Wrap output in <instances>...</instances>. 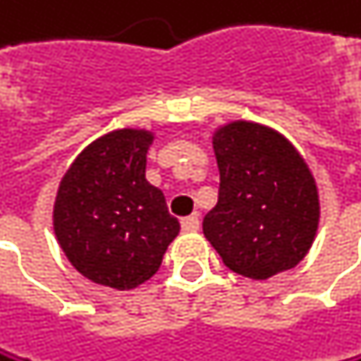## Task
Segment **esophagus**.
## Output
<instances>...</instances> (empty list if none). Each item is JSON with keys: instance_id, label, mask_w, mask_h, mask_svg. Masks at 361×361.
I'll return each instance as SVG.
<instances>
[{"instance_id": "1", "label": "esophagus", "mask_w": 361, "mask_h": 361, "mask_svg": "<svg viewBox=\"0 0 361 361\" xmlns=\"http://www.w3.org/2000/svg\"><path fill=\"white\" fill-rule=\"evenodd\" d=\"M180 226H183L185 232H195V230H200V217H197V215L193 213V215L185 217V219L180 221Z\"/></svg>"}]
</instances>
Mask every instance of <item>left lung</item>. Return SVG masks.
<instances>
[{"instance_id": "obj_1", "label": "left lung", "mask_w": 361, "mask_h": 361, "mask_svg": "<svg viewBox=\"0 0 361 361\" xmlns=\"http://www.w3.org/2000/svg\"><path fill=\"white\" fill-rule=\"evenodd\" d=\"M219 197L202 221L204 237L230 271L267 280L308 254L319 228L310 168L278 131L230 122L213 137Z\"/></svg>"}]
</instances>
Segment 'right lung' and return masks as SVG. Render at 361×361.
<instances>
[{"label": "right lung", "instance_id": "right-lung-1", "mask_svg": "<svg viewBox=\"0 0 361 361\" xmlns=\"http://www.w3.org/2000/svg\"><path fill=\"white\" fill-rule=\"evenodd\" d=\"M152 133L111 131L90 144L64 174L53 230L77 271L129 290L150 280L180 230L161 189L146 180Z\"/></svg>", "mask_w": 361, "mask_h": 361}]
</instances>
